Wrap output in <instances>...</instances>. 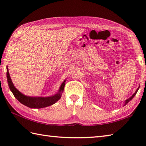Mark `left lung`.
<instances>
[{"instance_id":"8db88e82","label":"left lung","mask_w":146,"mask_h":146,"mask_svg":"<svg viewBox=\"0 0 146 146\" xmlns=\"http://www.w3.org/2000/svg\"><path fill=\"white\" fill-rule=\"evenodd\" d=\"M139 87H140V86H139V87L137 88V90H136V91L135 92V93H134V94H133L132 96H131V97H130L129 98H128V99H127V100L125 101V102H124V104H123V106H125V105L127 104V103H129V102H130V101H131V100H132V99L133 98H134V97H135V95H136V94H137V91L139 90Z\"/></svg>"}]
</instances>
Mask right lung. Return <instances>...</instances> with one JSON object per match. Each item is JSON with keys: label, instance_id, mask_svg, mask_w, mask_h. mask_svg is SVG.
Masks as SVG:
<instances>
[{"label": "right lung", "instance_id": "add662e5", "mask_svg": "<svg viewBox=\"0 0 146 146\" xmlns=\"http://www.w3.org/2000/svg\"><path fill=\"white\" fill-rule=\"evenodd\" d=\"M6 68H7V80L9 87L15 98L22 104L31 108H41L54 104L61 98L62 93L64 91L66 80H64L63 82L61 83L58 92L54 95L49 96V97H31V96H27L22 94L15 87L9 75L7 66Z\"/></svg>", "mask_w": 146, "mask_h": 146}]
</instances>
